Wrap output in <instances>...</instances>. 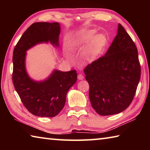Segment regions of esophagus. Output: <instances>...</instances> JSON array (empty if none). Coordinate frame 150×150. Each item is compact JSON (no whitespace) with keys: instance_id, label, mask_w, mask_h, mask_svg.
I'll list each match as a JSON object with an SVG mask.
<instances>
[{"instance_id":"obj_1","label":"esophagus","mask_w":150,"mask_h":150,"mask_svg":"<svg viewBox=\"0 0 150 150\" xmlns=\"http://www.w3.org/2000/svg\"><path fill=\"white\" fill-rule=\"evenodd\" d=\"M77 78L79 80H83L84 79V76H83L82 74H79L77 76Z\"/></svg>"}]
</instances>
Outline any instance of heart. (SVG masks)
Masks as SVG:
<instances>
[{
	"label": "heart",
	"instance_id": "obj_1",
	"mask_svg": "<svg viewBox=\"0 0 150 150\" xmlns=\"http://www.w3.org/2000/svg\"><path fill=\"white\" fill-rule=\"evenodd\" d=\"M95 30H89L79 33L72 41L73 46L75 48L84 47L82 52L83 59L91 61L97 57L106 44V38L102 34H96ZM66 57L70 55L66 53Z\"/></svg>",
	"mask_w": 150,
	"mask_h": 150
}]
</instances>
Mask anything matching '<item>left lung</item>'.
I'll return each instance as SVG.
<instances>
[{"label":"left lung","mask_w":150,"mask_h":150,"mask_svg":"<svg viewBox=\"0 0 150 150\" xmlns=\"http://www.w3.org/2000/svg\"><path fill=\"white\" fill-rule=\"evenodd\" d=\"M84 72L91 105L98 115H116L130 106L141 68L136 45L120 24L105 55L88 65Z\"/></svg>","instance_id":"left-lung-1"}]
</instances>
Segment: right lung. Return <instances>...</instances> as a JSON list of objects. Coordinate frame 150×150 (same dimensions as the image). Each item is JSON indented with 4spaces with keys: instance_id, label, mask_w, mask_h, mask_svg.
Returning a JSON list of instances; mask_svg holds the SVG:
<instances>
[{
    "instance_id": "right-lung-1",
    "label": "right lung",
    "mask_w": 150,
    "mask_h": 150,
    "mask_svg": "<svg viewBox=\"0 0 150 150\" xmlns=\"http://www.w3.org/2000/svg\"><path fill=\"white\" fill-rule=\"evenodd\" d=\"M61 32L58 22H36L28 28L13 52L12 81L25 107L32 115L40 117H54L65 105L66 95L77 81L75 70L61 71L54 69L47 78L35 81L26 68V52L35 45L50 42L59 47Z\"/></svg>"
}]
</instances>
